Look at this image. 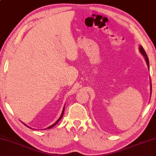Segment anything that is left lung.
Listing matches in <instances>:
<instances>
[{"mask_svg":"<svg viewBox=\"0 0 156 156\" xmlns=\"http://www.w3.org/2000/svg\"><path fill=\"white\" fill-rule=\"evenodd\" d=\"M139 50H140V53H141V54H142V55L144 56V58H145V59L146 60V62H147V66L149 67V59H148L147 55V54L145 53V50H144V49H143V48L142 46H140L139 47Z\"/></svg>","mask_w":156,"mask_h":156,"instance_id":"left-lung-1","label":"left lung"}]
</instances>
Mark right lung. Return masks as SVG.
Returning a JSON list of instances; mask_svg holds the SVG:
<instances>
[{
	"instance_id": "1",
	"label": "right lung",
	"mask_w": 156,
	"mask_h": 156,
	"mask_svg": "<svg viewBox=\"0 0 156 156\" xmlns=\"http://www.w3.org/2000/svg\"><path fill=\"white\" fill-rule=\"evenodd\" d=\"M64 108H65V106H64V108H63V111H62V114H61V116L60 117V118H59V119H58L57 120V121H56V122H55L54 124H53V125H51V126H49V127L48 128V129H50L51 128H52V127H54V126H55V125H56V124H57V123H58V122H59V121H60V120L61 119V118H62V116H63V115H64ZM24 125H26V124H24ZM27 126V127H28V126ZM28 128H29V127H28Z\"/></svg>"
}]
</instances>
